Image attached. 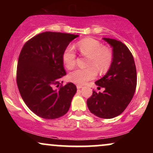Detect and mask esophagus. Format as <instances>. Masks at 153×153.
<instances>
[{"label": "esophagus", "instance_id": "obj_1", "mask_svg": "<svg viewBox=\"0 0 153 153\" xmlns=\"http://www.w3.org/2000/svg\"><path fill=\"white\" fill-rule=\"evenodd\" d=\"M82 88V85H77V88H78V89H80V88Z\"/></svg>", "mask_w": 153, "mask_h": 153}]
</instances>
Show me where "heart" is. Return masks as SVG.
Masks as SVG:
<instances>
[{
	"instance_id": "heart-1",
	"label": "heart",
	"mask_w": 153,
	"mask_h": 153,
	"mask_svg": "<svg viewBox=\"0 0 153 153\" xmlns=\"http://www.w3.org/2000/svg\"><path fill=\"white\" fill-rule=\"evenodd\" d=\"M77 47L83 55L88 56L87 66L85 69H77L71 72L68 78L78 85H83L88 80H93L97 75V71L103 74L109 69L112 62V52L108 47H102L101 44L93 38H85L77 43ZM64 65L68 70L74 68L76 62V54L74 47L68 45L62 54Z\"/></svg>"
}]
</instances>
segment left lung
Instances as JSON below:
<instances>
[{"mask_svg":"<svg viewBox=\"0 0 153 153\" xmlns=\"http://www.w3.org/2000/svg\"><path fill=\"white\" fill-rule=\"evenodd\" d=\"M113 51V58L106 75L95 82L103 93L93 91L87 100L92 114L99 118L111 119L122 113L132 99L137 86V71L131 52L122 42L103 38Z\"/></svg>","mask_w":153,"mask_h":153,"instance_id":"1","label":"left lung"}]
</instances>
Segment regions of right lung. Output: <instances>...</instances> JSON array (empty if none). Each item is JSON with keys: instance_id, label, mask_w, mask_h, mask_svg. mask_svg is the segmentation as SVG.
<instances>
[{"instance_id": "right-lung-1", "label": "right lung", "mask_w": 153, "mask_h": 153, "mask_svg": "<svg viewBox=\"0 0 153 153\" xmlns=\"http://www.w3.org/2000/svg\"><path fill=\"white\" fill-rule=\"evenodd\" d=\"M78 35L60 32L39 34L23 47L17 65L16 82L26 106L43 119H54L65 115L77 91L73 82L60 85L66 75L62 54Z\"/></svg>"}]
</instances>
